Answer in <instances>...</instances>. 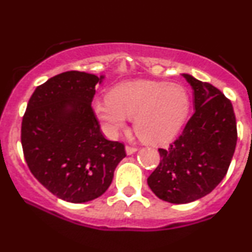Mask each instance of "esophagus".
Instances as JSON below:
<instances>
[{
    "label": "esophagus",
    "instance_id": "1",
    "mask_svg": "<svg viewBox=\"0 0 252 252\" xmlns=\"http://www.w3.org/2000/svg\"><path fill=\"white\" fill-rule=\"evenodd\" d=\"M135 152H137V148H135V147H129V146L126 147V155L134 154Z\"/></svg>",
    "mask_w": 252,
    "mask_h": 252
}]
</instances>
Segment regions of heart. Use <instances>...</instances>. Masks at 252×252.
<instances>
[{
  "label": "heart",
  "instance_id": "obj_1",
  "mask_svg": "<svg viewBox=\"0 0 252 252\" xmlns=\"http://www.w3.org/2000/svg\"><path fill=\"white\" fill-rule=\"evenodd\" d=\"M92 114L108 137L114 138L134 118L137 135L144 142H168L186 120L189 97L184 86L154 80H128L110 90L106 99L92 103Z\"/></svg>",
  "mask_w": 252,
  "mask_h": 252
}]
</instances>
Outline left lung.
Returning a JSON list of instances; mask_svg holds the SVG:
<instances>
[{
  "label": "left lung",
  "instance_id": "1",
  "mask_svg": "<svg viewBox=\"0 0 252 252\" xmlns=\"http://www.w3.org/2000/svg\"><path fill=\"white\" fill-rule=\"evenodd\" d=\"M193 90L194 112L182 134L160 148V163L148 186L161 200L187 204L218 186L230 166L237 143L232 104L218 89L182 73Z\"/></svg>",
  "mask_w": 252,
  "mask_h": 252
}]
</instances>
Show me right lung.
Wrapping results in <instances>:
<instances>
[{
	"mask_svg": "<svg viewBox=\"0 0 252 252\" xmlns=\"http://www.w3.org/2000/svg\"><path fill=\"white\" fill-rule=\"evenodd\" d=\"M105 76L68 71L37 86L22 118L21 143L32 174L58 198L80 204L109 189L124 146L106 140L91 110Z\"/></svg>",
	"mask_w": 252,
	"mask_h": 252,
	"instance_id": "obj_1",
	"label": "right lung"
}]
</instances>
